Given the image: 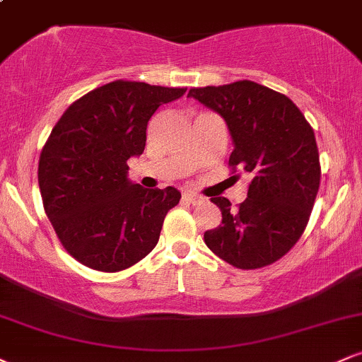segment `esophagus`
Returning <instances> with one entry per match:
<instances>
[{
  "label": "esophagus",
  "mask_w": 362,
  "mask_h": 362,
  "mask_svg": "<svg viewBox=\"0 0 362 362\" xmlns=\"http://www.w3.org/2000/svg\"><path fill=\"white\" fill-rule=\"evenodd\" d=\"M184 199L187 202H190V204H199V202L204 201V197L195 192H190V190H187V192H184Z\"/></svg>",
  "instance_id": "1"
}]
</instances>
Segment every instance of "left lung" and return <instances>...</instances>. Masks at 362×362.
<instances>
[{
	"label": "left lung",
	"instance_id": "obj_1",
	"mask_svg": "<svg viewBox=\"0 0 362 362\" xmlns=\"http://www.w3.org/2000/svg\"><path fill=\"white\" fill-rule=\"evenodd\" d=\"M189 97L224 119L235 146L230 167L252 177L238 209L226 197L211 199L223 219L206 231V245L238 269L279 260L300 240L318 194L313 129L286 95L255 81L192 88Z\"/></svg>",
	"mask_w": 362,
	"mask_h": 362
}]
</instances>
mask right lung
I'll return each instance as SVG.
<instances>
[{
    "label": "right lung",
    "instance_id": "right-lung-1",
    "mask_svg": "<svg viewBox=\"0 0 362 362\" xmlns=\"http://www.w3.org/2000/svg\"><path fill=\"white\" fill-rule=\"evenodd\" d=\"M187 88L112 81L62 114L39 160L44 209L62 247L86 267L119 272L156 247L175 187L129 180L127 160L143 155L148 120Z\"/></svg>",
    "mask_w": 362,
    "mask_h": 362
}]
</instances>
